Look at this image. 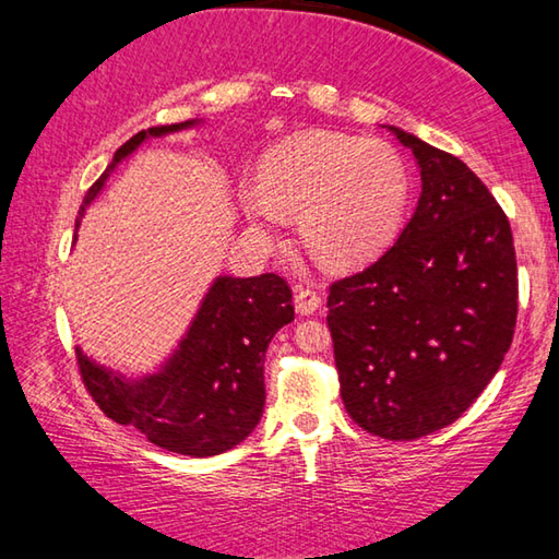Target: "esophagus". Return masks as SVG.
Segmentation results:
<instances>
[{
  "instance_id": "1",
  "label": "esophagus",
  "mask_w": 559,
  "mask_h": 559,
  "mask_svg": "<svg viewBox=\"0 0 559 559\" xmlns=\"http://www.w3.org/2000/svg\"><path fill=\"white\" fill-rule=\"evenodd\" d=\"M320 306H323V300H320V293L316 288H298L296 310L300 316H313Z\"/></svg>"
}]
</instances>
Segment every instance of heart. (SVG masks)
Here are the masks:
<instances>
[{"label": "heart", "mask_w": 559, "mask_h": 559, "mask_svg": "<svg viewBox=\"0 0 559 559\" xmlns=\"http://www.w3.org/2000/svg\"><path fill=\"white\" fill-rule=\"evenodd\" d=\"M239 204L266 231L281 226L283 212L298 214L300 241L318 261L355 266L400 231L409 173L382 140L306 132L273 150L259 179H241Z\"/></svg>", "instance_id": "b5f03b06"}]
</instances>
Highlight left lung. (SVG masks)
I'll use <instances>...</instances> for the list:
<instances>
[{
    "label": "left lung",
    "mask_w": 559,
    "mask_h": 559,
    "mask_svg": "<svg viewBox=\"0 0 559 559\" xmlns=\"http://www.w3.org/2000/svg\"><path fill=\"white\" fill-rule=\"evenodd\" d=\"M421 173L416 212L390 249L330 286L340 394L357 427L421 439L459 419L513 343V231L459 157L390 128Z\"/></svg>",
    "instance_id": "obj_1"
}]
</instances>
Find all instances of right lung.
<instances>
[{"label": "right lung", "mask_w": 559, "mask_h": 559, "mask_svg": "<svg viewBox=\"0 0 559 559\" xmlns=\"http://www.w3.org/2000/svg\"><path fill=\"white\" fill-rule=\"evenodd\" d=\"M192 126L197 120L140 130L120 145L106 173L88 189L75 229L118 163L147 138ZM290 320L293 293L276 273L253 278L219 276L182 343L157 372L128 380L93 362L81 347H75V357L83 384L108 419L138 429L159 449L204 459L234 449L257 429L266 404L263 359L273 335Z\"/></svg>", "instance_id": "add662e5"}]
</instances>
